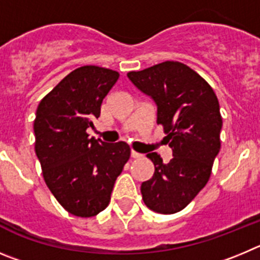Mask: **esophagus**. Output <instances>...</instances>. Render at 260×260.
I'll list each match as a JSON object with an SVG mask.
<instances>
[{
	"mask_svg": "<svg viewBox=\"0 0 260 260\" xmlns=\"http://www.w3.org/2000/svg\"><path fill=\"white\" fill-rule=\"evenodd\" d=\"M131 155H132V158H141L142 154H140V153H137V151L132 150V151H131Z\"/></svg>",
	"mask_w": 260,
	"mask_h": 260,
	"instance_id": "1",
	"label": "esophagus"
}]
</instances>
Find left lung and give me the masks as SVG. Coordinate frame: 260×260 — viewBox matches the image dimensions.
I'll return each instance as SVG.
<instances>
[{
  "label": "left lung",
  "mask_w": 260,
  "mask_h": 260,
  "mask_svg": "<svg viewBox=\"0 0 260 260\" xmlns=\"http://www.w3.org/2000/svg\"><path fill=\"white\" fill-rule=\"evenodd\" d=\"M128 79L155 102L156 123L172 149L168 163L156 153L147 154L154 175L141 184L145 205L159 214L181 211L205 188L220 150L223 125L219 101L207 81L184 63L167 60Z\"/></svg>",
  "instance_id": "left-lung-1"
}]
</instances>
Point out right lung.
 <instances>
[{
  "label": "right lung",
  "mask_w": 260,
  "mask_h": 260,
  "mask_svg": "<svg viewBox=\"0 0 260 260\" xmlns=\"http://www.w3.org/2000/svg\"><path fill=\"white\" fill-rule=\"evenodd\" d=\"M118 78L113 70L83 66L67 75L37 107L35 151L44 180L75 216H95L106 209L116 177L129 159L125 142L106 144L86 133Z\"/></svg>",
  "instance_id": "add662e5"
}]
</instances>
